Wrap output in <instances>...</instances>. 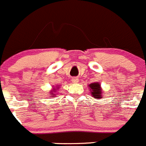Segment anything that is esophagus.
I'll return each instance as SVG.
<instances>
[{
    "mask_svg": "<svg viewBox=\"0 0 146 146\" xmlns=\"http://www.w3.org/2000/svg\"><path fill=\"white\" fill-rule=\"evenodd\" d=\"M72 82H73V83H76L79 82V79H78V78H76V77H74V78L72 79Z\"/></svg>",
    "mask_w": 146,
    "mask_h": 146,
    "instance_id": "34e87169",
    "label": "esophagus"
}]
</instances>
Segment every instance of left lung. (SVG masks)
<instances>
[{"mask_svg":"<svg viewBox=\"0 0 146 146\" xmlns=\"http://www.w3.org/2000/svg\"><path fill=\"white\" fill-rule=\"evenodd\" d=\"M91 94L95 99H101L102 98V89L100 88V84L99 83H92L89 85Z\"/></svg>","mask_w":146,"mask_h":146,"instance_id":"obj_1","label":"left lung"}]
</instances>
